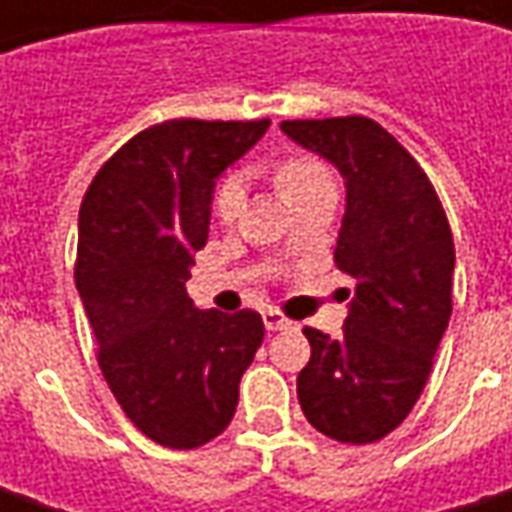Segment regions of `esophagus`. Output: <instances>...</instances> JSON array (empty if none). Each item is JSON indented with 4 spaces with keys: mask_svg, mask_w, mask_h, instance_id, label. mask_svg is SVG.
<instances>
[{
    "mask_svg": "<svg viewBox=\"0 0 512 512\" xmlns=\"http://www.w3.org/2000/svg\"><path fill=\"white\" fill-rule=\"evenodd\" d=\"M262 319H265L267 330H287V327L293 325L282 310H273V307H267L265 313H262Z\"/></svg>",
    "mask_w": 512,
    "mask_h": 512,
    "instance_id": "esophagus-1",
    "label": "esophagus"
}]
</instances>
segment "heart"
Wrapping results in <instances>:
<instances>
[{"mask_svg": "<svg viewBox=\"0 0 512 512\" xmlns=\"http://www.w3.org/2000/svg\"><path fill=\"white\" fill-rule=\"evenodd\" d=\"M273 176H276V185H279V190H282V196H285L287 202L305 196V193L316 190V187L333 185L325 165L319 159L307 156V153H290V156H285L276 165ZM242 202H245V182H242V176L230 173L213 190L210 207H213V216L227 225V222H233L239 216Z\"/></svg>", "mask_w": 512, "mask_h": 512, "instance_id": "1", "label": "heart"}]
</instances>
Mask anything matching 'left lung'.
Here are the masks:
<instances>
[{
	"mask_svg": "<svg viewBox=\"0 0 512 512\" xmlns=\"http://www.w3.org/2000/svg\"><path fill=\"white\" fill-rule=\"evenodd\" d=\"M282 130L342 173L347 207L333 262L356 279L339 339L305 327L299 404L336 442H379L419 402L450 322L453 233L427 173L379 122L293 119Z\"/></svg>",
	"mask_w": 512,
	"mask_h": 512,
	"instance_id": "left-lung-1",
	"label": "left lung"
}]
</instances>
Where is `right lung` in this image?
<instances>
[{
    "label": "right lung",
    "instance_id": "obj_1",
    "mask_svg": "<svg viewBox=\"0 0 512 512\" xmlns=\"http://www.w3.org/2000/svg\"><path fill=\"white\" fill-rule=\"evenodd\" d=\"M270 119H170L116 150L79 210L76 290L99 367L148 439L193 450L225 430L265 325L256 310H199L187 296L213 187Z\"/></svg>",
    "mask_w": 512,
    "mask_h": 512
}]
</instances>
